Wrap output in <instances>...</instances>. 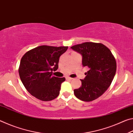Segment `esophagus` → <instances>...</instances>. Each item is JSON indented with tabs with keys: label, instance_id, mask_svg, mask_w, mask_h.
<instances>
[{
	"label": "esophagus",
	"instance_id": "34e87169",
	"mask_svg": "<svg viewBox=\"0 0 133 133\" xmlns=\"http://www.w3.org/2000/svg\"><path fill=\"white\" fill-rule=\"evenodd\" d=\"M66 79L67 80H72L73 79V78H71V77H66Z\"/></svg>",
	"mask_w": 133,
	"mask_h": 133
}]
</instances>
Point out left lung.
<instances>
[{
	"instance_id": "1",
	"label": "left lung",
	"mask_w": 133,
	"mask_h": 133,
	"mask_svg": "<svg viewBox=\"0 0 133 133\" xmlns=\"http://www.w3.org/2000/svg\"><path fill=\"white\" fill-rule=\"evenodd\" d=\"M82 56V64L89 69L82 86L74 90L75 96L91 102L101 96L111 84L116 72V61L109 48L102 43L85 42L71 47Z\"/></svg>"
}]
</instances>
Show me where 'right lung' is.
Here are the masks:
<instances>
[{"instance_id": "right-lung-1", "label": "right lung", "mask_w": 133, "mask_h": 133, "mask_svg": "<svg viewBox=\"0 0 133 133\" xmlns=\"http://www.w3.org/2000/svg\"><path fill=\"white\" fill-rule=\"evenodd\" d=\"M67 46H40L26 52L20 63L19 73L29 93L42 101H50L59 95L65 78L52 76L58 69L60 56Z\"/></svg>"}]
</instances>
